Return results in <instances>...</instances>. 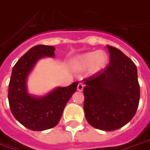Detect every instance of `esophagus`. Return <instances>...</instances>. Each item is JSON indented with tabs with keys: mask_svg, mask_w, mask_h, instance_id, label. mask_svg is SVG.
Here are the masks:
<instances>
[{
	"mask_svg": "<svg viewBox=\"0 0 150 150\" xmlns=\"http://www.w3.org/2000/svg\"><path fill=\"white\" fill-rule=\"evenodd\" d=\"M83 88H84V85H83L82 83H79L78 85H77V90L78 91H82Z\"/></svg>",
	"mask_w": 150,
	"mask_h": 150,
	"instance_id": "esophagus-1",
	"label": "esophagus"
}]
</instances>
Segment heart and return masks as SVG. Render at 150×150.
I'll list each match as a JSON object with an SVG mask.
<instances>
[{
    "label": "heart",
    "instance_id": "b5f03b06",
    "mask_svg": "<svg viewBox=\"0 0 150 150\" xmlns=\"http://www.w3.org/2000/svg\"><path fill=\"white\" fill-rule=\"evenodd\" d=\"M108 57L104 51L91 52L81 56L77 59L76 65L80 69H86L91 65V71L97 73L102 69L107 63Z\"/></svg>",
    "mask_w": 150,
    "mask_h": 150
}]
</instances>
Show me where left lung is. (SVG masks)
<instances>
[{
    "label": "left lung",
    "instance_id": "1",
    "mask_svg": "<svg viewBox=\"0 0 150 150\" xmlns=\"http://www.w3.org/2000/svg\"><path fill=\"white\" fill-rule=\"evenodd\" d=\"M110 64L83 80L86 86L84 110L88 124L112 131L132 120L140 100V86L135 64L115 47L107 45Z\"/></svg>",
    "mask_w": 150,
    "mask_h": 150
}]
</instances>
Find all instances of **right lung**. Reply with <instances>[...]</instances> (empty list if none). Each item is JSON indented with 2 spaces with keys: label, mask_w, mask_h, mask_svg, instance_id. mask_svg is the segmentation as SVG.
Wrapping results in <instances>:
<instances>
[{
  "label": "right lung",
  "mask_w": 150,
  "mask_h": 150,
  "mask_svg": "<svg viewBox=\"0 0 150 150\" xmlns=\"http://www.w3.org/2000/svg\"><path fill=\"white\" fill-rule=\"evenodd\" d=\"M55 48L38 45L26 52L13 68L8 98L14 117L31 130L42 131L58 124L64 106L76 90L75 81L67 87H59L43 98L29 95L27 76L36 62L43 57H53Z\"/></svg>",
  "instance_id": "right-lung-1"
}]
</instances>
